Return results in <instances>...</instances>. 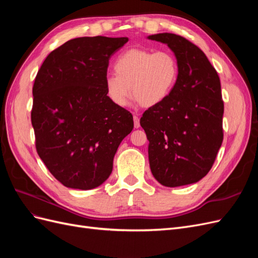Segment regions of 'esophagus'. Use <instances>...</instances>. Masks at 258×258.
I'll return each mask as SVG.
<instances>
[{
  "label": "esophagus",
  "mask_w": 258,
  "mask_h": 258,
  "mask_svg": "<svg viewBox=\"0 0 258 258\" xmlns=\"http://www.w3.org/2000/svg\"><path fill=\"white\" fill-rule=\"evenodd\" d=\"M134 121H135V128H139L140 127V118L137 115L134 116Z\"/></svg>",
  "instance_id": "obj_1"
}]
</instances>
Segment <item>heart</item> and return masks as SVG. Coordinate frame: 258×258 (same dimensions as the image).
Listing matches in <instances>:
<instances>
[{
    "label": "heart",
    "mask_w": 258,
    "mask_h": 258,
    "mask_svg": "<svg viewBox=\"0 0 258 258\" xmlns=\"http://www.w3.org/2000/svg\"><path fill=\"white\" fill-rule=\"evenodd\" d=\"M114 71L105 77V90L115 105L126 106L132 92L143 106L151 107L165 101L173 90L178 63L168 50L131 48L117 57Z\"/></svg>",
    "instance_id": "1"
}]
</instances>
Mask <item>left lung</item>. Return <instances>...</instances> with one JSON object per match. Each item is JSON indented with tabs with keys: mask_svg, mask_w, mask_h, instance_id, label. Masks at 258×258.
Segmentation results:
<instances>
[{
	"mask_svg": "<svg viewBox=\"0 0 258 258\" xmlns=\"http://www.w3.org/2000/svg\"><path fill=\"white\" fill-rule=\"evenodd\" d=\"M148 38L167 44L178 63L173 90L140 119L150 141L151 171L167 187L196 183L212 168L223 142L220 77L205 52L185 37L159 33Z\"/></svg>",
	"mask_w": 258,
	"mask_h": 258,
	"instance_id": "8db88e82",
	"label": "left lung"
}]
</instances>
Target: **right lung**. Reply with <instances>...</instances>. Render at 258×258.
<instances>
[{
  "label": "right lung",
  "mask_w": 258,
  "mask_h": 258,
  "mask_svg": "<svg viewBox=\"0 0 258 258\" xmlns=\"http://www.w3.org/2000/svg\"><path fill=\"white\" fill-rule=\"evenodd\" d=\"M128 37H77L52 50L33 85L31 121L35 147L66 187L92 189L110 176L134 117L105 90L108 60Z\"/></svg>",
  "instance_id": "right-lung-1"
}]
</instances>
